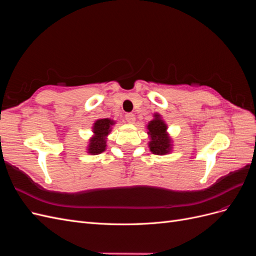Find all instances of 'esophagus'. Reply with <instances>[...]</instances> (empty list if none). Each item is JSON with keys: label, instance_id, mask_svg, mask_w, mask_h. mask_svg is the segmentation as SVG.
<instances>
[{"label": "esophagus", "instance_id": "esophagus-1", "mask_svg": "<svg viewBox=\"0 0 256 256\" xmlns=\"http://www.w3.org/2000/svg\"><path fill=\"white\" fill-rule=\"evenodd\" d=\"M125 118H126V120H127L129 124H134V122H136V118H134V115L132 113H127V114L125 115Z\"/></svg>", "mask_w": 256, "mask_h": 256}]
</instances>
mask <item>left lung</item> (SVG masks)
Wrapping results in <instances>:
<instances>
[{
    "label": "left lung",
    "mask_w": 256,
    "mask_h": 256,
    "mask_svg": "<svg viewBox=\"0 0 256 256\" xmlns=\"http://www.w3.org/2000/svg\"><path fill=\"white\" fill-rule=\"evenodd\" d=\"M154 120L147 125L150 141L148 143L150 150L152 154H166L172 150L171 138H170L166 129V124L162 120L160 114H154Z\"/></svg>",
    "instance_id": "8db88e82"
}]
</instances>
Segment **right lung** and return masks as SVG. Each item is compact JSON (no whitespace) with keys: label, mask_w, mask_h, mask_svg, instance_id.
Wrapping results in <instances>:
<instances>
[{"label":"right lung","mask_w":256,"mask_h":256,"mask_svg":"<svg viewBox=\"0 0 256 256\" xmlns=\"http://www.w3.org/2000/svg\"><path fill=\"white\" fill-rule=\"evenodd\" d=\"M114 124L115 122L110 118L97 120L94 122V126H92L94 136L90 140L88 152H90V154H98L106 150V136L110 134L111 127Z\"/></svg>","instance_id":"obj_1"}]
</instances>
